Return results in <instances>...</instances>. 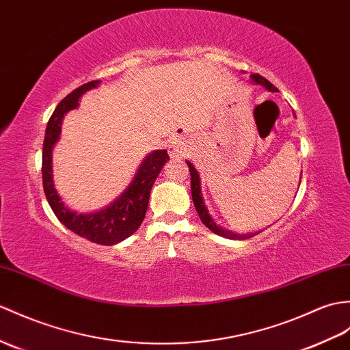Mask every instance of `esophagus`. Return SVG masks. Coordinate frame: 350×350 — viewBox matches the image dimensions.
I'll list each match as a JSON object with an SVG mask.
<instances>
[{
    "label": "esophagus",
    "mask_w": 350,
    "mask_h": 350,
    "mask_svg": "<svg viewBox=\"0 0 350 350\" xmlns=\"http://www.w3.org/2000/svg\"><path fill=\"white\" fill-rule=\"evenodd\" d=\"M168 153H170V155H172V157H174V158L185 157V153H186L185 144H183L180 140H177V138H174V140L172 142V144L168 146Z\"/></svg>",
    "instance_id": "34e87169"
}]
</instances>
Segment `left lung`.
I'll return each instance as SVG.
<instances>
[{
    "mask_svg": "<svg viewBox=\"0 0 350 350\" xmlns=\"http://www.w3.org/2000/svg\"><path fill=\"white\" fill-rule=\"evenodd\" d=\"M250 77H252V80H254V82H256V83H259V85L265 86V89H268V91H271V92H275V91H278V88H275L273 83L268 82V80H267L265 77L256 75V72H255V75H252ZM186 164H188V167H189V173H191V192H192V201H193L195 210H197V212H198V216H200V219H201V222L204 224L210 231H213V232H216L217 235H222V237L231 239V240L250 239V237H254V235H256V234H258V232H254V234L239 235V234L231 232V231L225 230V228H221V226H217V225L213 222V219L210 217V215H208V212H207V207H206V204H204V201H202L201 186H200V176H198V173H197V170L193 168V165L191 164V162L186 161Z\"/></svg>",
    "mask_w": 350,
    "mask_h": 350,
    "instance_id": "8db88e82",
    "label": "left lung"
}]
</instances>
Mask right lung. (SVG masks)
Wrapping results in <instances>:
<instances>
[{
	"label": "right lung",
	"mask_w": 350,
	"mask_h": 350,
	"mask_svg": "<svg viewBox=\"0 0 350 350\" xmlns=\"http://www.w3.org/2000/svg\"><path fill=\"white\" fill-rule=\"evenodd\" d=\"M100 80H92L80 88L75 89L65 98L56 105L53 115L47 122L44 143H43V188L46 198L51 204L55 216L59 222L67 226L68 230L76 232L77 235L96 245L111 246L116 243L128 239L134 234L143 222L148 212L149 195L152 186L155 183L162 167L170 159L167 150H155L149 153L142 162L140 168L134 177L131 185L128 186L120 197L113 201L111 204L101 210V212L77 215L64 204L58 192H56L52 180V149L53 144L58 142L61 134L62 118L67 111L76 109L79 105V98L89 89L95 88Z\"/></svg>",
	"instance_id": "obj_1"
}]
</instances>
